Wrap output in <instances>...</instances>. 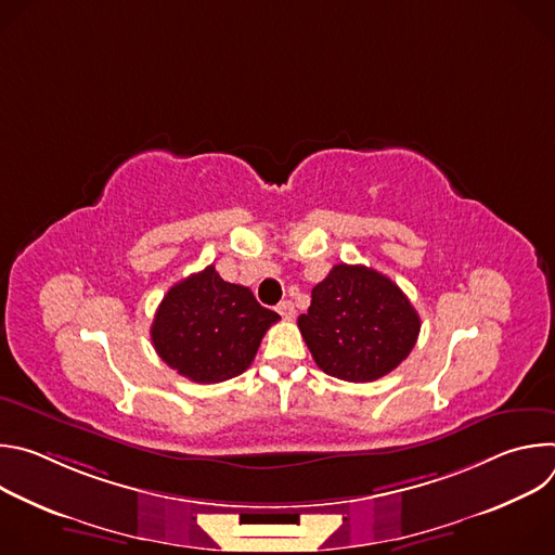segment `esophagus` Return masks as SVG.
Returning a JSON list of instances; mask_svg holds the SVG:
<instances>
[{
    "mask_svg": "<svg viewBox=\"0 0 555 555\" xmlns=\"http://www.w3.org/2000/svg\"><path fill=\"white\" fill-rule=\"evenodd\" d=\"M276 311L283 315V319H294V315H296V309H294V302H292V300H283V302H279Z\"/></svg>",
    "mask_w": 555,
    "mask_h": 555,
    "instance_id": "obj_1",
    "label": "esophagus"
}]
</instances>
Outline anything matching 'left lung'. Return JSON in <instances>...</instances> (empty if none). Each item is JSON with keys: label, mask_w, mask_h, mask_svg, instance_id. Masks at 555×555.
<instances>
[{"label": "left lung", "mask_w": 555, "mask_h": 555, "mask_svg": "<svg viewBox=\"0 0 555 555\" xmlns=\"http://www.w3.org/2000/svg\"><path fill=\"white\" fill-rule=\"evenodd\" d=\"M420 315L388 276L366 266L338 263L311 289L298 330L327 375L373 382L398 369L420 336Z\"/></svg>", "instance_id": "obj_1"}]
</instances>
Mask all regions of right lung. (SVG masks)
I'll list each match as a JSON object with an SVG mask.
<instances>
[{
	"mask_svg": "<svg viewBox=\"0 0 555 555\" xmlns=\"http://www.w3.org/2000/svg\"><path fill=\"white\" fill-rule=\"evenodd\" d=\"M279 313L255 294L225 283L215 266L176 283L151 325L153 347L180 375L217 384L244 373Z\"/></svg>",
	"mask_w": 555,
	"mask_h": 555,
	"instance_id": "1",
	"label": "right lung"
}]
</instances>
